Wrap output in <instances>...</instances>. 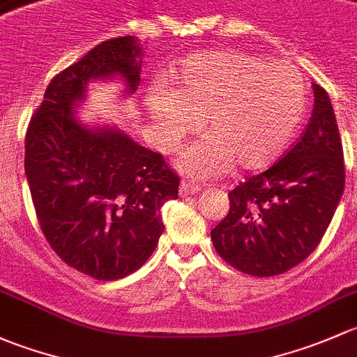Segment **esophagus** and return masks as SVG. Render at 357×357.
I'll return each instance as SVG.
<instances>
[{
  "mask_svg": "<svg viewBox=\"0 0 357 357\" xmlns=\"http://www.w3.org/2000/svg\"><path fill=\"white\" fill-rule=\"evenodd\" d=\"M203 187L199 185V183H194L190 182V180H182V183H180V196H190V194H196L197 190H201Z\"/></svg>",
  "mask_w": 357,
  "mask_h": 357,
  "instance_id": "1",
  "label": "esophagus"
}]
</instances>
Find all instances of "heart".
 Wrapping results in <instances>:
<instances>
[{
    "label": "heart",
    "mask_w": 357,
    "mask_h": 357,
    "mask_svg": "<svg viewBox=\"0 0 357 357\" xmlns=\"http://www.w3.org/2000/svg\"><path fill=\"white\" fill-rule=\"evenodd\" d=\"M172 91L158 87L148 112L167 146L197 130L208 137L180 154L190 177H209L230 163L241 170L266 168L284 153L304 109L306 80L289 61L259 54L213 50L185 58L172 70Z\"/></svg>",
    "instance_id": "obj_1"
}]
</instances>
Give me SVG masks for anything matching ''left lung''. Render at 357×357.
<instances>
[{
    "label": "left lung",
    "instance_id": "1",
    "mask_svg": "<svg viewBox=\"0 0 357 357\" xmlns=\"http://www.w3.org/2000/svg\"><path fill=\"white\" fill-rule=\"evenodd\" d=\"M314 108L299 141L271 168L229 192L230 209L211 230L235 270L273 277L304 261L328 229L344 192L342 139L328 94L313 84Z\"/></svg>",
    "mask_w": 357,
    "mask_h": 357
}]
</instances>
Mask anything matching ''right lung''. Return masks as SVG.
I'll list each match as a JSON object with an SVG mask.
<instances>
[{"label": "right lung", "instance_id": "obj_1", "mask_svg": "<svg viewBox=\"0 0 357 357\" xmlns=\"http://www.w3.org/2000/svg\"><path fill=\"white\" fill-rule=\"evenodd\" d=\"M134 36L99 43L51 79L25 134V175L47 244L73 270L119 280L148 261L163 234L161 206L180 178L163 154L113 128L89 130L73 105L87 82L120 75L139 86Z\"/></svg>", "mask_w": 357, "mask_h": 357}]
</instances>
